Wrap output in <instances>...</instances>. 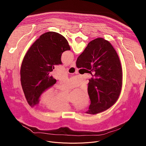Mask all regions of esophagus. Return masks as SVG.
I'll return each mask as SVG.
<instances>
[{"label":"esophagus","instance_id":"obj_1","mask_svg":"<svg viewBox=\"0 0 146 146\" xmlns=\"http://www.w3.org/2000/svg\"><path fill=\"white\" fill-rule=\"evenodd\" d=\"M70 67H74V68L76 67V62L75 61L72 62V63L70 65Z\"/></svg>","mask_w":146,"mask_h":146}]
</instances>
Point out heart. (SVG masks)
Returning <instances> with one entry per match:
<instances>
[{
	"label": "heart",
	"instance_id": "obj_1",
	"mask_svg": "<svg viewBox=\"0 0 146 146\" xmlns=\"http://www.w3.org/2000/svg\"><path fill=\"white\" fill-rule=\"evenodd\" d=\"M55 95H56V94L55 92H50L46 94V99H47L48 100H53L56 97ZM88 96L87 95H86L84 96V99H83V101L81 104V106L86 105V104L88 103ZM52 102L54 105L56 106L57 108L60 109H69V108H70V105H69V101H68V99L62 98L60 95L56 96V98L53 100Z\"/></svg>",
	"mask_w": 146,
	"mask_h": 146
}]
</instances>
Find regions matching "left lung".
Segmentation results:
<instances>
[{
	"instance_id": "1",
	"label": "left lung",
	"mask_w": 146,
	"mask_h": 146,
	"mask_svg": "<svg viewBox=\"0 0 146 146\" xmlns=\"http://www.w3.org/2000/svg\"><path fill=\"white\" fill-rule=\"evenodd\" d=\"M70 50L67 40L60 34L46 32L36 40L25 54L21 68V82L28 103L37 105L44 92L56 80L50 74L55 65L62 64V54Z\"/></svg>"
}]
</instances>
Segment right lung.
<instances>
[{
    "mask_svg": "<svg viewBox=\"0 0 146 146\" xmlns=\"http://www.w3.org/2000/svg\"><path fill=\"white\" fill-rule=\"evenodd\" d=\"M76 66L94 72L88 82L91 104L86 113L98 114L112 106L121 92L122 73L119 57L111 44L102 38L91 41L78 57Z\"/></svg>",
    "mask_w": 146,
    "mask_h": 146,
    "instance_id": "1",
    "label": "right lung"
}]
</instances>
